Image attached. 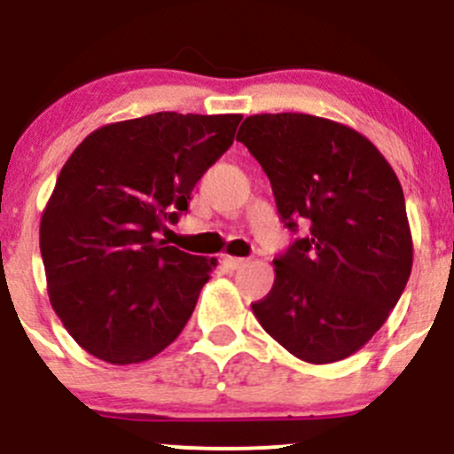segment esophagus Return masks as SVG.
Listing matches in <instances>:
<instances>
[{
	"label": "esophagus",
	"instance_id": "1",
	"mask_svg": "<svg viewBox=\"0 0 454 454\" xmlns=\"http://www.w3.org/2000/svg\"><path fill=\"white\" fill-rule=\"evenodd\" d=\"M223 263H226L231 270H239V268H244L246 263H248V259H241V256L226 254V256H223Z\"/></svg>",
	"mask_w": 454,
	"mask_h": 454
}]
</instances>
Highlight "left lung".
<instances>
[{
	"label": "left lung",
	"instance_id": "obj_1",
	"mask_svg": "<svg viewBox=\"0 0 454 454\" xmlns=\"http://www.w3.org/2000/svg\"><path fill=\"white\" fill-rule=\"evenodd\" d=\"M287 228L308 235L274 259V286L253 303L261 327L312 364L349 358L400 301L413 268L404 193L360 131L309 114H256L239 127Z\"/></svg>",
	"mask_w": 454,
	"mask_h": 454
}]
</instances>
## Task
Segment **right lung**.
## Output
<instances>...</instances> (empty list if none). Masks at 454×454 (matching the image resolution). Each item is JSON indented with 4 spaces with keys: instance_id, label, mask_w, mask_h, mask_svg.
<instances>
[{
    "instance_id": "right-lung-1",
    "label": "right lung",
    "mask_w": 454,
    "mask_h": 454,
    "mask_svg": "<svg viewBox=\"0 0 454 454\" xmlns=\"http://www.w3.org/2000/svg\"><path fill=\"white\" fill-rule=\"evenodd\" d=\"M241 114L160 112L91 131L41 215L52 309L87 354L138 364L167 349L217 268L158 239L235 140Z\"/></svg>"
}]
</instances>
